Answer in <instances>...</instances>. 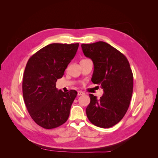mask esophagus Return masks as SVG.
Returning <instances> with one entry per match:
<instances>
[{
  "label": "esophagus",
  "instance_id": "obj_1",
  "mask_svg": "<svg viewBox=\"0 0 158 158\" xmlns=\"http://www.w3.org/2000/svg\"><path fill=\"white\" fill-rule=\"evenodd\" d=\"M84 93L82 91H78V95H84Z\"/></svg>",
  "mask_w": 158,
  "mask_h": 158
}]
</instances>
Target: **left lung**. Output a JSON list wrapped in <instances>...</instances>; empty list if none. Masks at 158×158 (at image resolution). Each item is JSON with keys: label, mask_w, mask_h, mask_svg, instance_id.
Segmentation results:
<instances>
[{"label": "left lung", "mask_w": 158, "mask_h": 158, "mask_svg": "<svg viewBox=\"0 0 158 158\" xmlns=\"http://www.w3.org/2000/svg\"><path fill=\"white\" fill-rule=\"evenodd\" d=\"M84 55L94 65L92 82L101 85L99 99L89 94L85 112L89 121L101 128L115 125L125 116L133 90V74L130 64L120 51L103 41L82 44Z\"/></svg>", "instance_id": "1"}]
</instances>
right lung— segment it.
I'll use <instances>...</instances> for the list:
<instances>
[{"label":"right lung","mask_w":158,"mask_h":158,"mask_svg":"<svg viewBox=\"0 0 158 158\" xmlns=\"http://www.w3.org/2000/svg\"><path fill=\"white\" fill-rule=\"evenodd\" d=\"M79 44H52L33 55L23 73V100L31 117L38 125L46 128H56L64 124L77 92H63L56 88L57 79L73 59Z\"/></svg>","instance_id":"add662e5"}]
</instances>
